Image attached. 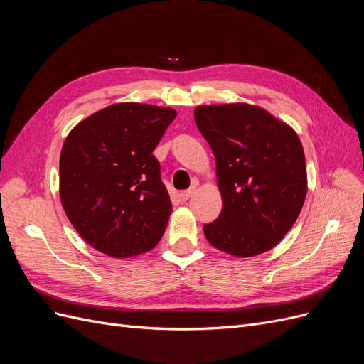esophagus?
Instances as JSON below:
<instances>
[{
  "mask_svg": "<svg viewBox=\"0 0 364 364\" xmlns=\"http://www.w3.org/2000/svg\"><path fill=\"white\" fill-rule=\"evenodd\" d=\"M196 183L190 188V190H186V191H183V193H181V200L182 202H188V200H190V197H193V194H194V191H196Z\"/></svg>",
  "mask_w": 364,
  "mask_h": 364,
  "instance_id": "obj_1",
  "label": "esophagus"
}]
</instances>
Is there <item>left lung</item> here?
Returning <instances> with one entry per match:
<instances>
[{
    "mask_svg": "<svg viewBox=\"0 0 364 364\" xmlns=\"http://www.w3.org/2000/svg\"><path fill=\"white\" fill-rule=\"evenodd\" d=\"M198 131L215 156L220 217L203 225L210 245L253 257L291 230L307 194L303 144L292 127L245 102L200 105Z\"/></svg>",
    "mask_w": 364,
    "mask_h": 364,
    "instance_id": "1",
    "label": "left lung"
}]
</instances>
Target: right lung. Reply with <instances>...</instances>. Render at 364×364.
<instances>
[{"label": "right lung", "mask_w": 364, "mask_h": 364, "mask_svg": "<svg viewBox=\"0 0 364 364\" xmlns=\"http://www.w3.org/2000/svg\"><path fill=\"white\" fill-rule=\"evenodd\" d=\"M178 112L120 102L93 112L66 136L60 154V200L82 240L109 257L152 250L171 202L152 155Z\"/></svg>", "instance_id": "1"}]
</instances>
